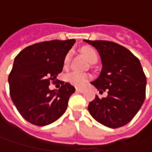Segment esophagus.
<instances>
[{
	"instance_id": "esophagus-1",
	"label": "esophagus",
	"mask_w": 152,
	"mask_h": 152,
	"mask_svg": "<svg viewBox=\"0 0 152 152\" xmlns=\"http://www.w3.org/2000/svg\"><path fill=\"white\" fill-rule=\"evenodd\" d=\"M76 91L78 92H84V89H83V88H81V87H76Z\"/></svg>"
}]
</instances>
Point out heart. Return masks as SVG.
Returning a JSON list of instances; mask_svg holds the SVG:
<instances>
[{
    "mask_svg": "<svg viewBox=\"0 0 152 152\" xmlns=\"http://www.w3.org/2000/svg\"><path fill=\"white\" fill-rule=\"evenodd\" d=\"M82 52L90 63H92V61L97 60V53L95 50L91 49V48H85L82 50ZM70 60H71V54L68 53L64 59V66L65 67L69 65ZM88 78H89V76L87 74L77 71H71V72L67 73L66 76V81L76 86H83L87 81Z\"/></svg>",
    "mask_w": 152,
    "mask_h": 152,
    "instance_id": "obj_1",
    "label": "heart"
}]
</instances>
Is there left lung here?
Segmentation results:
<instances>
[{
  "instance_id": "left-lung-1",
  "label": "left lung",
  "mask_w": 152,
  "mask_h": 152,
  "mask_svg": "<svg viewBox=\"0 0 152 152\" xmlns=\"http://www.w3.org/2000/svg\"><path fill=\"white\" fill-rule=\"evenodd\" d=\"M97 50L102 71L91 82L106 97L97 95L88 111L97 122L109 128L127 124L135 116L145 98L146 77L140 62L125 47L104 40H83Z\"/></svg>"
}]
</instances>
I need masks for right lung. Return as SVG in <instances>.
Segmentation results:
<instances>
[{
  "instance_id": "obj_1",
  "label": "right lung",
  "mask_w": 152,
  "mask_h": 152,
  "mask_svg": "<svg viewBox=\"0 0 152 152\" xmlns=\"http://www.w3.org/2000/svg\"><path fill=\"white\" fill-rule=\"evenodd\" d=\"M75 43V39L41 42L26 47L15 57L8 77L10 95L20 114L29 123L45 126L66 112L75 87L63 82L55 91L49 86L62 71L64 59Z\"/></svg>"
}]
</instances>
